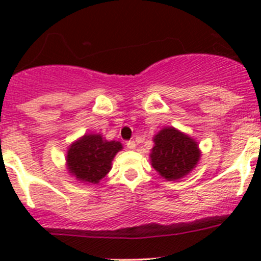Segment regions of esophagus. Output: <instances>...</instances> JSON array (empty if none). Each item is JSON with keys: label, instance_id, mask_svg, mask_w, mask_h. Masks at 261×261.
<instances>
[{"label": "esophagus", "instance_id": "esophagus-1", "mask_svg": "<svg viewBox=\"0 0 261 261\" xmlns=\"http://www.w3.org/2000/svg\"><path fill=\"white\" fill-rule=\"evenodd\" d=\"M126 145H127V149H130V150H134L136 147V144H135V141H134V140L127 141V143H126Z\"/></svg>", "mask_w": 261, "mask_h": 261}]
</instances>
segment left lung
Wrapping results in <instances>:
<instances>
[{
  "label": "left lung",
  "mask_w": 261,
  "mask_h": 261,
  "mask_svg": "<svg viewBox=\"0 0 261 261\" xmlns=\"http://www.w3.org/2000/svg\"><path fill=\"white\" fill-rule=\"evenodd\" d=\"M201 158L196 140L174 127H164L154 136L151 165L167 180H177L192 172Z\"/></svg>",
  "instance_id": "obj_1"
}]
</instances>
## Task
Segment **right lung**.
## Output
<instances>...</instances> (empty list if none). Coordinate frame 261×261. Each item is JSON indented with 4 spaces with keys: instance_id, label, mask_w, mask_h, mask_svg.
Returning a JSON list of instances; mask_svg holds the SVG:
<instances>
[{
    "instance_id": "obj_1",
    "label": "right lung",
    "mask_w": 261,
    "mask_h": 261,
    "mask_svg": "<svg viewBox=\"0 0 261 261\" xmlns=\"http://www.w3.org/2000/svg\"><path fill=\"white\" fill-rule=\"evenodd\" d=\"M122 149L118 141H107L99 134H86L67 152V168L78 180L97 184L111 170L115 155Z\"/></svg>"
}]
</instances>
